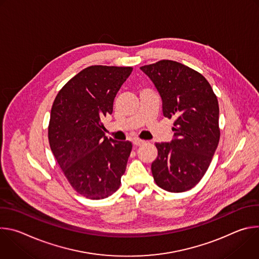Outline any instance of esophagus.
I'll return each instance as SVG.
<instances>
[{"instance_id": "esophagus-1", "label": "esophagus", "mask_w": 259, "mask_h": 259, "mask_svg": "<svg viewBox=\"0 0 259 259\" xmlns=\"http://www.w3.org/2000/svg\"><path fill=\"white\" fill-rule=\"evenodd\" d=\"M144 142H145L144 140H141V139H138V138H134V139H133V144L136 145V146L142 145Z\"/></svg>"}]
</instances>
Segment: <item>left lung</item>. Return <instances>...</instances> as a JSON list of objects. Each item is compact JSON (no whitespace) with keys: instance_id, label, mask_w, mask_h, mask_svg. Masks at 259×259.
Segmentation results:
<instances>
[{"instance_id":"1","label":"left lung","mask_w":259,"mask_h":259,"mask_svg":"<svg viewBox=\"0 0 259 259\" xmlns=\"http://www.w3.org/2000/svg\"><path fill=\"white\" fill-rule=\"evenodd\" d=\"M140 69L159 91L164 117L175 119L172 141L156 143L154 180L167 192H187L203 178L217 149V97L200 72L177 61L160 60Z\"/></svg>"}]
</instances>
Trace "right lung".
I'll return each mask as SVG.
<instances>
[{
    "instance_id": "right-lung-1",
    "label": "right lung",
    "mask_w": 259,
    "mask_h": 259,
    "mask_svg": "<svg viewBox=\"0 0 259 259\" xmlns=\"http://www.w3.org/2000/svg\"><path fill=\"white\" fill-rule=\"evenodd\" d=\"M132 69L88 66L54 99L48 127L51 151L72 189L87 199L107 198L121 186L132 143L104 136L102 119L113 113L114 99Z\"/></svg>"
}]
</instances>
